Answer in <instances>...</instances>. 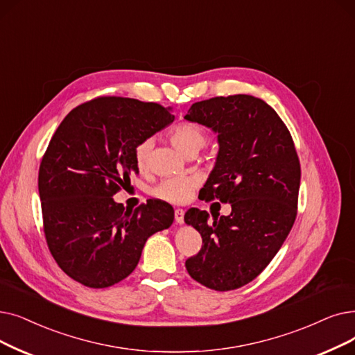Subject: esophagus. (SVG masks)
I'll return each instance as SVG.
<instances>
[{
  "label": "esophagus",
  "instance_id": "obj_1",
  "mask_svg": "<svg viewBox=\"0 0 355 355\" xmlns=\"http://www.w3.org/2000/svg\"><path fill=\"white\" fill-rule=\"evenodd\" d=\"M184 213H186V211H184L182 209H175V222L178 223V225H182L184 223Z\"/></svg>",
  "mask_w": 355,
  "mask_h": 355
}]
</instances>
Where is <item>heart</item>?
<instances>
[{
    "instance_id": "1",
    "label": "heart",
    "mask_w": 355,
    "mask_h": 355,
    "mask_svg": "<svg viewBox=\"0 0 355 355\" xmlns=\"http://www.w3.org/2000/svg\"><path fill=\"white\" fill-rule=\"evenodd\" d=\"M207 135L206 130L193 121H182L171 132V142L175 148H178L184 153H191L202 149L206 144ZM152 149V139H145L141 144H137L135 148V161L139 169H146L149 164V155ZM198 180L193 175H178L165 178L157 189L153 190V194L165 200L169 203H184L191 197L194 189L197 187Z\"/></svg>"
}]
</instances>
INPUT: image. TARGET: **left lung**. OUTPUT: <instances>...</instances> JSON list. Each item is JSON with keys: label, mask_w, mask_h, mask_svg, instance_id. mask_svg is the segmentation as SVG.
I'll use <instances>...</instances> for the list:
<instances>
[{"label": "left lung", "mask_w": 355, "mask_h": 355, "mask_svg": "<svg viewBox=\"0 0 355 355\" xmlns=\"http://www.w3.org/2000/svg\"><path fill=\"white\" fill-rule=\"evenodd\" d=\"M184 119L218 133L216 165L198 197L232 207L213 220L196 207L184 214L203 239L186 268L211 290H235L264 271L296 220L300 162L295 142L272 107L246 94L194 103Z\"/></svg>", "instance_id": "8db88e82"}]
</instances>
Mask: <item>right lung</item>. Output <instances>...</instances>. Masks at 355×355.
<instances>
[{"label": "right lung", "instance_id": "obj_1", "mask_svg": "<svg viewBox=\"0 0 355 355\" xmlns=\"http://www.w3.org/2000/svg\"><path fill=\"white\" fill-rule=\"evenodd\" d=\"M174 116L157 103L97 97L68 113L39 168L43 230L67 275L91 288L110 287L139 263L146 239L174 222L161 200L129 210L113 196L137 174L135 148Z\"/></svg>", "mask_w": 355, "mask_h": 355}]
</instances>
